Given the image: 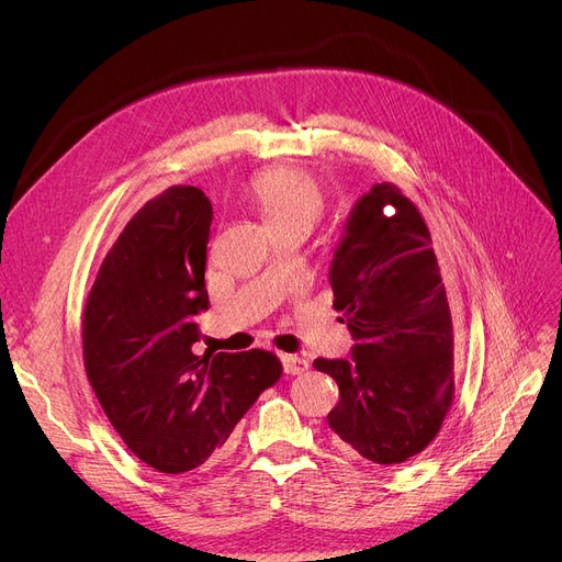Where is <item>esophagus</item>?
Segmentation results:
<instances>
[{
  "label": "esophagus",
  "instance_id": "obj_1",
  "mask_svg": "<svg viewBox=\"0 0 562 562\" xmlns=\"http://www.w3.org/2000/svg\"><path fill=\"white\" fill-rule=\"evenodd\" d=\"M281 362L285 374H304L308 370V360L302 356H292V353H281Z\"/></svg>",
  "mask_w": 562,
  "mask_h": 562
}]
</instances>
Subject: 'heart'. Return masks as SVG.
<instances>
[{
    "label": "heart",
    "instance_id": "b5f03b06",
    "mask_svg": "<svg viewBox=\"0 0 562 562\" xmlns=\"http://www.w3.org/2000/svg\"><path fill=\"white\" fill-rule=\"evenodd\" d=\"M251 192L274 234L296 228L308 234L324 211L322 181L304 168L277 165L262 170L251 179Z\"/></svg>",
    "mask_w": 562,
    "mask_h": 562
}]
</instances>
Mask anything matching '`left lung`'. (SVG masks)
Wrapping results in <instances>:
<instances>
[{"label": "left lung", "mask_w": 562, "mask_h": 562, "mask_svg": "<svg viewBox=\"0 0 562 562\" xmlns=\"http://www.w3.org/2000/svg\"><path fill=\"white\" fill-rule=\"evenodd\" d=\"M328 281L351 358H317L340 387L336 442L379 465L424 451L453 400V326L431 234L392 183L353 204Z\"/></svg>", "instance_id": "left-lung-1"}]
</instances>
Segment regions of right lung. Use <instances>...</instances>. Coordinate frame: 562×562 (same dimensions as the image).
I'll return each instance as SVG.
<instances>
[{"mask_svg":"<svg viewBox=\"0 0 562 562\" xmlns=\"http://www.w3.org/2000/svg\"><path fill=\"white\" fill-rule=\"evenodd\" d=\"M213 206L172 186L128 220L88 294L83 366L124 445L162 474L204 465L281 374L272 351L196 356Z\"/></svg>","mask_w":562,"mask_h":562,"instance_id":"add662e5","label":"right lung"}]
</instances>
